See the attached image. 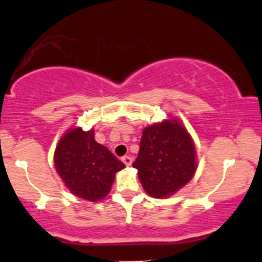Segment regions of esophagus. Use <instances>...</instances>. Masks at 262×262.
Masks as SVG:
<instances>
[{"mask_svg":"<svg viewBox=\"0 0 262 262\" xmlns=\"http://www.w3.org/2000/svg\"><path fill=\"white\" fill-rule=\"evenodd\" d=\"M132 157L130 156H123V157H122V162H123V163L127 165V167H129V165L132 164Z\"/></svg>","mask_w":262,"mask_h":262,"instance_id":"34e87169","label":"esophagus"}]
</instances>
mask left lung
<instances>
[{
    "instance_id": "1",
    "label": "left lung",
    "mask_w": 262,
    "mask_h": 262,
    "mask_svg": "<svg viewBox=\"0 0 262 262\" xmlns=\"http://www.w3.org/2000/svg\"><path fill=\"white\" fill-rule=\"evenodd\" d=\"M133 167L151 197H169L184 187L196 173L197 161L193 140L183 123L173 118L145 128Z\"/></svg>"
}]
</instances>
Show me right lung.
<instances>
[{
    "mask_svg": "<svg viewBox=\"0 0 262 262\" xmlns=\"http://www.w3.org/2000/svg\"><path fill=\"white\" fill-rule=\"evenodd\" d=\"M54 165L62 183L75 196L98 202L111 191L115 175L125 168L110 150L98 144L94 130L70 128L59 140Z\"/></svg>",
    "mask_w": 262,
    "mask_h": 262,
    "instance_id": "add662e5",
    "label": "right lung"
}]
</instances>
